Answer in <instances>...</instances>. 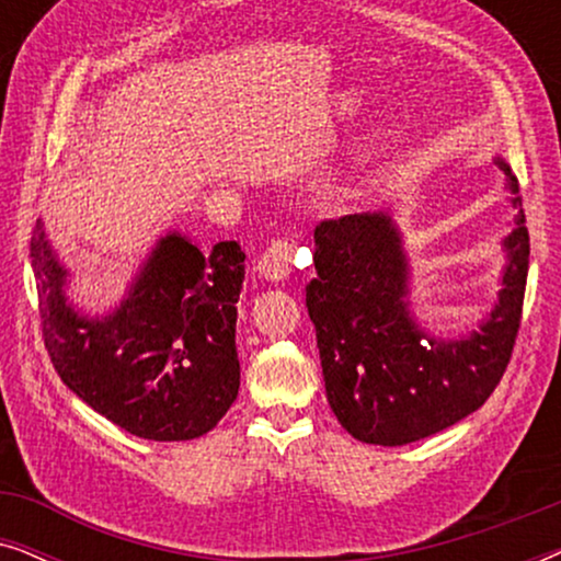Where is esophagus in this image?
I'll list each match as a JSON object with an SVG mask.
<instances>
[{"label":"esophagus","mask_w":561,"mask_h":561,"mask_svg":"<svg viewBox=\"0 0 561 561\" xmlns=\"http://www.w3.org/2000/svg\"><path fill=\"white\" fill-rule=\"evenodd\" d=\"M294 257H296V242L280 237V240H273L263 250V255L257 260V271L260 275H265V278L271 280H283L290 273V267H294Z\"/></svg>","instance_id":"obj_1"}]
</instances>
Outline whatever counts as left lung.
<instances>
[{"mask_svg":"<svg viewBox=\"0 0 561 561\" xmlns=\"http://www.w3.org/2000/svg\"><path fill=\"white\" fill-rule=\"evenodd\" d=\"M497 165L520 211L505 240V288L467 340L424 342L405 309L409 271L388 217L347 214L313 229L317 278L306 286V309L329 405L355 439L380 447L426 439L478 411L501 382L524 317L531 244L518 179L505 160Z\"/></svg>","mask_w":561,"mask_h":561,"instance_id":"left-lung-1","label":"left lung"}]
</instances>
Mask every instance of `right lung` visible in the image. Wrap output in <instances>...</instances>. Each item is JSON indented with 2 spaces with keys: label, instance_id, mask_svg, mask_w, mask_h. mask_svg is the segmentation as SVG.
<instances>
[{
  "label": "right lung",
  "instance_id": "1",
  "mask_svg": "<svg viewBox=\"0 0 561 561\" xmlns=\"http://www.w3.org/2000/svg\"><path fill=\"white\" fill-rule=\"evenodd\" d=\"M30 260L45 350L83 403L152 442L196 439L219 424L240 390V244L217 242L204 255L186 237H163L119 309L94 321L66 304V271L41 225Z\"/></svg>",
  "mask_w": 561,
  "mask_h": 561
}]
</instances>
